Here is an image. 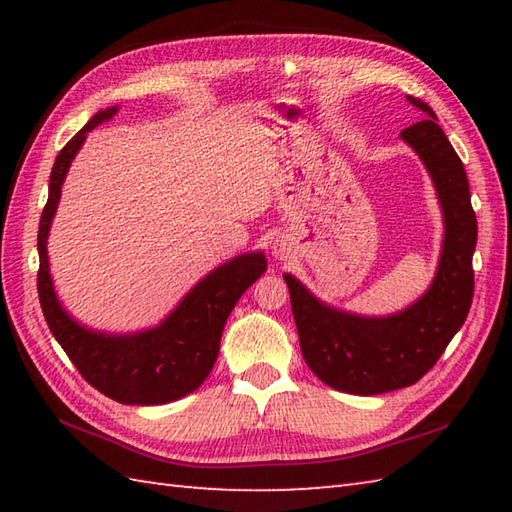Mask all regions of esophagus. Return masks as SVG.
<instances>
[{"label":"esophagus","instance_id":"esophagus-1","mask_svg":"<svg viewBox=\"0 0 512 512\" xmlns=\"http://www.w3.org/2000/svg\"><path fill=\"white\" fill-rule=\"evenodd\" d=\"M286 250H288V248H286V244H281V242H277V244H275V255L284 257V255H286Z\"/></svg>","mask_w":512,"mask_h":512}]
</instances>
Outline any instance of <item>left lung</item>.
<instances>
[{
    "instance_id": "8db88e82",
    "label": "left lung",
    "mask_w": 512,
    "mask_h": 512,
    "mask_svg": "<svg viewBox=\"0 0 512 512\" xmlns=\"http://www.w3.org/2000/svg\"><path fill=\"white\" fill-rule=\"evenodd\" d=\"M422 121L400 136L427 165L444 211L438 275L418 303L387 319H363L323 306L295 277L284 275L301 354L314 376L345 394L376 396L409 387L438 363L471 310L477 220L460 156L427 103L407 96Z\"/></svg>"
}]
</instances>
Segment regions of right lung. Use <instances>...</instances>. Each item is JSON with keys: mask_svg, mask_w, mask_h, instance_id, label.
<instances>
[{"mask_svg": "<svg viewBox=\"0 0 512 512\" xmlns=\"http://www.w3.org/2000/svg\"><path fill=\"white\" fill-rule=\"evenodd\" d=\"M114 114L116 107H110L92 116L54 160L48 202L43 206L37 233V292L54 339L94 389L123 405H165L191 394L211 374L228 314L246 288L266 273L268 264L262 253H250L220 266L189 292L160 328L143 334L107 336L74 323L52 290L46 239L63 178L85 134Z\"/></svg>", "mask_w": 512, "mask_h": 512, "instance_id": "right-lung-1", "label": "right lung"}]
</instances>
